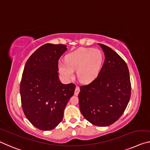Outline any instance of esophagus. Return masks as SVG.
<instances>
[{
	"mask_svg": "<svg viewBox=\"0 0 150 150\" xmlns=\"http://www.w3.org/2000/svg\"><path fill=\"white\" fill-rule=\"evenodd\" d=\"M79 91H80V88H79V87L77 86L75 88V93H74L75 96H78V94H79Z\"/></svg>",
	"mask_w": 150,
	"mask_h": 150,
	"instance_id": "esophagus-1",
	"label": "esophagus"
}]
</instances>
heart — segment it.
<instances>
[{
    "label": "heart",
    "mask_w": 150,
    "mask_h": 150,
    "mask_svg": "<svg viewBox=\"0 0 150 150\" xmlns=\"http://www.w3.org/2000/svg\"><path fill=\"white\" fill-rule=\"evenodd\" d=\"M103 63V54L98 49L81 48L69 53L65 62L59 63V69L65 78L74 76L73 70H77L78 79L82 83L93 81L100 72Z\"/></svg>",
    "instance_id": "heart-1"
}]
</instances>
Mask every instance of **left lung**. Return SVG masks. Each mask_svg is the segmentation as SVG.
I'll return each mask as SVG.
<instances>
[{"label": "left lung", "instance_id": "left-lung-1", "mask_svg": "<svg viewBox=\"0 0 150 150\" xmlns=\"http://www.w3.org/2000/svg\"><path fill=\"white\" fill-rule=\"evenodd\" d=\"M105 61L97 77L80 87L79 108L93 125L105 127L115 123L124 112L131 96L129 69L124 60L110 47L99 43Z\"/></svg>", "mask_w": 150, "mask_h": 150}]
</instances>
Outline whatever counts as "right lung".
I'll use <instances>...</instances> for the list:
<instances>
[{"label": "right lung", "instance_id": "1", "mask_svg": "<svg viewBox=\"0 0 150 150\" xmlns=\"http://www.w3.org/2000/svg\"><path fill=\"white\" fill-rule=\"evenodd\" d=\"M67 50L65 45L45 44L30 55L24 68L20 85L23 110L41 130L57 126L74 94L75 84H63L59 79V59Z\"/></svg>", "mask_w": 150, "mask_h": 150}]
</instances>
